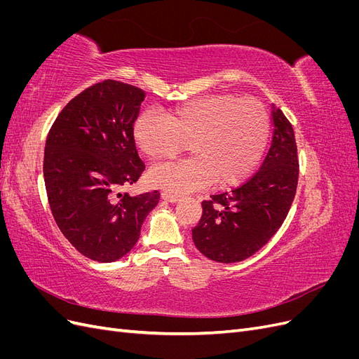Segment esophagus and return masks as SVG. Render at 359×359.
<instances>
[{
    "label": "esophagus",
    "instance_id": "obj_1",
    "mask_svg": "<svg viewBox=\"0 0 359 359\" xmlns=\"http://www.w3.org/2000/svg\"><path fill=\"white\" fill-rule=\"evenodd\" d=\"M161 198L168 202H172V203L180 201V196H175V194H169V193H161Z\"/></svg>",
    "mask_w": 359,
    "mask_h": 359
}]
</instances>
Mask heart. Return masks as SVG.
<instances>
[{"label":"heart","instance_id":"1","mask_svg":"<svg viewBox=\"0 0 359 359\" xmlns=\"http://www.w3.org/2000/svg\"><path fill=\"white\" fill-rule=\"evenodd\" d=\"M271 116L256 100L232 94L208 95L177 107L168 118L140 114L133 126L136 147L148 160L165 161L190 147L193 160L151 169V187L187 194L217 184L232 187L245 180L264 157Z\"/></svg>","mask_w":359,"mask_h":359}]
</instances>
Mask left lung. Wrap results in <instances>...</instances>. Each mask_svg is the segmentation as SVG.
<instances>
[{
	"instance_id": "left-lung-1",
	"label": "left lung",
	"mask_w": 359,
	"mask_h": 359,
	"mask_svg": "<svg viewBox=\"0 0 359 359\" xmlns=\"http://www.w3.org/2000/svg\"><path fill=\"white\" fill-rule=\"evenodd\" d=\"M273 144L255 175L240 187L202 202V217L191 229L199 252L220 264L253 256L283 224L298 186L295 133L280 109L273 111Z\"/></svg>"
}]
</instances>
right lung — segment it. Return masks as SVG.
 <instances>
[{
  "instance_id": "add662e5",
  "label": "right lung",
  "mask_w": 359,
  "mask_h": 359,
  "mask_svg": "<svg viewBox=\"0 0 359 359\" xmlns=\"http://www.w3.org/2000/svg\"><path fill=\"white\" fill-rule=\"evenodd\" d=\"M145 100L137 86L107 79L72 99L52 124L43 177L53 219L83 256L107 264L126 256L160 193L118 189L145 170L133 126Z\"/></svg>"
}]
</instances>
